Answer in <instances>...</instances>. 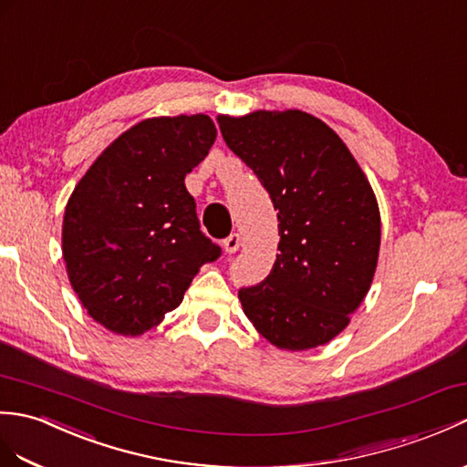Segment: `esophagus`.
Returning a JSON list of instances; mask_svg holds the SVG:
<instances>
[{
    "label": "esophagus",
    "mask_w": 467,
    "mask_h": 467,
    "mask_svg": "<svg viewBox=\"0 0 467 467\" xmlns=\"http://www.w3.org/2000/svg\"><path fill=\"white\" fill-rule=\"evenodd\" d=\"M223 246H224V251L229 253V254H234L238 248H241V236H238L236 233H233L231 236H226L224 241H223Z\"/></svg>",
    "instance_id": "obj_1"
}]
</instances>
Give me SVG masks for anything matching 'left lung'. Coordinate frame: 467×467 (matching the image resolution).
<instances>
[{
  "mask_svg": "<svg viewBox=\"0 0 467 467\" xmlns=\"http://www.w3.org/2000/svg\"><path fill=\"white\" fill-rule=\"evenodd\" d=\"M224 143L254 171L278 216V254L263 283L238 290L246 318L280 350L328 344L370 290L380 209L364 171L310 113L219 115Z\"/></svg>",
  "mask_w": 467,
  "mask_h": 467,
  "instance_id": "obj_1",
  "label": "left lung"
}]
</instances>
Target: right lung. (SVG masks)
<instances>
[{"instance_id": "add662e5", "label": "right lung", "mask_w": 467, "mask_h": 467, "mask_svg": "<svg viewBox=\"0 0 467 467\" xmlns=\"http://www.w3.org/2000/svg\"><path fill=\"white\" fill-rule=\"evenodd\" d=\"M214 139L209 115L145 119L75 184L63 216V260L83 308L107 330L155 328L199 268L221 256L184 187Z\"/></svg>"}]
</instances>
